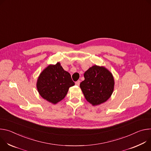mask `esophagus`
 I'll return each instance as SVG.
<instances>
[{
    "mask_svg": "<svg viewBox=\"0 0 151 151\" xmlns=\"http://www.w3.org/2000/svg\"><path fill=\"white\" fill-rule=\"evenodd\" d=\"M80 80H78V81H77L76 82V85L77 86H79V85H80Z\"/></svg>",
    "mask_w": 151,
    "mask_h": 151,
    "instance_id": "34e87169",
    "label": "esophagus"
}]
</instances>
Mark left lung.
<instances>
[{
  "instance_id": "left-lung-1",
  "label": "left lung",
  "mask_w": 151,
  "mask_h": 151,
  "mask_svg": "<svg viewBox=\"0 0 151 151\" xmlns=\"http://www.w3.org/2000/svg\"><path fill=\"white\" fill-rule=\"evenodd\" d=\"M85 80L80 87L87 101L98 106L107 101L111 96L114 80L111 73L105 66L93 65L84 73Z\"/></svg>"
}]
</instances>
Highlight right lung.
I'll use <instances>...</instances> for the list:
<instances>
[{
	"instance_id": "obj_1",
	"label": "right lung",
	"mask_w": 151,
	"mask_h": 151,
	"mask_svg": "<svg viewBox=\"0 0 151 151\" xmlns=\"http://www.w3.org/2000/svg\"><path fill=\"white\" fill-rule=\"evenodd\" d=\"M75 85L70 74L65 71L60 62L48 65L40 73L37 88L41 96L56 104L65 97L70 87Z\"/></svg>"
}]
</instances>
